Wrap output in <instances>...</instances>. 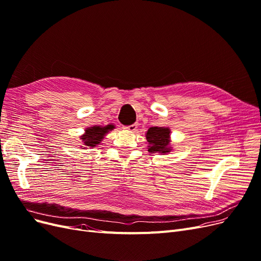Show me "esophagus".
<instances>
[{
	"mask_svg": "<svg viewBox=\"0 0 261 261\" xmlns=\"http://www.w3.org/2000/svg\"><path fill=\"white\" fill-rule=\"evenodd\" d=\"M124 129H127V130H129V131H132V132L137 131V129H138V123H133V124H131V126L124 127Z\"/></svg>",
	"mask_w": 261,
	"mask_h": 261,
	"instance_id": "esophagus-1",
	"label": "esophagus"
}]
</instances>
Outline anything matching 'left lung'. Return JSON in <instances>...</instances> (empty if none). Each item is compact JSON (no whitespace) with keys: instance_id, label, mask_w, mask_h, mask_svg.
Segmentation results:
<instances>
[{"instance_id":"8db88e82","label":"left lung","mask_w":261,"mask_h":261,"mask_svg":"<svg viewBox=\"0 0 261 261\" xmlns=\"http://www.w3.org/2000/svg\"><path fill=\"white\" fill-rule=\"evenodd\" d=\"M148 142V151L150 153H169L173 150L171 144V129L167 127H151L145 133Z\"/></svg>"}]
</instances>
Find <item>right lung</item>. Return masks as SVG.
Returning a JSON list of instances; mask_svg holds the SVG:
<instances>
[{
    "label": "right lung",
    "instance_id": "1",
    "mask_svg": "<svg viewBox=\"0 0 261 261\" xmlns=\"http://www.w3.org/2000/svg\"><path fill=\"white\" fill-rule=\"evenodd\" d=\"M115 127L112 124H108V126H93L88 127L85 129V132L81 135L80 139L82 140L83 146H81L82 149H93L96 146H98L102 140L106 138V135L114 129Z\"/></svg>",
    "mask_w": 261,
    "mask_h": 261
}]
</instances>
